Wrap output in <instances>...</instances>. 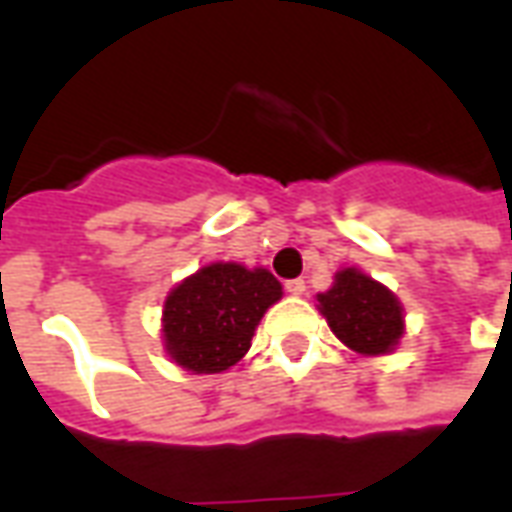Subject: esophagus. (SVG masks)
<instances>
[{"label":"esophagus","mask_w":512,"mask_h":512,"mask_svg":"<svg viewBox=\"0 0 512 512\" xmlns=\"http://www.w3.org/2000/svg\"><path fill=\"white\" fill-rule=\"evenodd\" d=\"M286 292L294 294V297H302V294L308 292V286H305L302 278H294V281H286Z\"/></svg>","instance_id":"obj_1"}]
</instances>
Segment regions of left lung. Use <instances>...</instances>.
I'll list each match as a JSON object with an SVG mask.
<instances>
[{
	"label": "left lung",
	"instance_id": "8db88e82",
	"mask_svg": "<svg viewBox=\"0 0 512 512\" xmlns=\"http://www.w3.org/2000/svg\"><path fill=\"white\" fill-rule=\"evenodd\" d=\"M316 302L335 338L363 357L395 352L406 333L401 300L357 267L335 272L333 286L316 294Z\"/></svg>",
	"mask_w": 512,
	"mask_h": 512
}]
</instances>
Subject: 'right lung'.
Masks as SVG:
<instances>
[{
    "label": "right lung",
    "instance_id": "right-lung-1",
    "mask_svg": "<svg viewBox=\"0 0 512 512\" xmlns=\"http://www.w3.org/2000/svg\"><path fill=\"white\" fill-rule=\"evenodd\" d=\"M283 297L264 267L212 261L179 281L163 302V349L190 374H223L251 349L261 316Z\"/></svg>",
    "mask_w": 512,
    "mask_h": 512
}]
</instances>
